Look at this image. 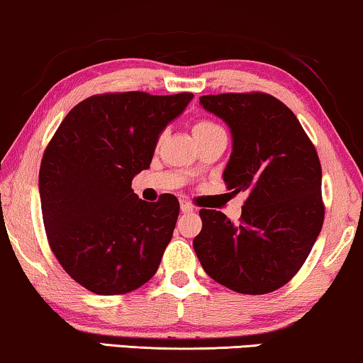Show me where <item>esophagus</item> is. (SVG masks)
<instances>
[{
    "label": "esophagus",
    "instance_id": "34e87169",
    "mask_svg": "<svg viewBox=\"0 0 363 363\" xmlns=\"http://www.w3.org/2000/svg\"><path fill=\"white\" fill-rule=\"evenodd\" d=\"M181 211H182V213H192V211H194V208H192L189 203H186V201H182V203H181Z\"/></svg>",
    "mask_w": 363,
    "mask_h": 363
}]
</instances>
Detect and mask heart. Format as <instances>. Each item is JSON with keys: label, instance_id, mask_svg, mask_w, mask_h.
I'll return each instance as SVG.
<instances>
[{"label": "heart", "instance_id": "heart-1", "mask_svg": "<svg viewBox=\"0 0 363 363\" xmlns=\"http://www.w3.org/2000/svg\"><path fill=\"white\" fill-rule=\"evenodd\" d=\"M216 132H224V130L218 125V123L213 121H208V118H201V121L194 122V125H192V135H194L196 140L201 139V137L216 134Z\"/></svg>", "mask_w": 363, "mask_h": 363}]
</instances>
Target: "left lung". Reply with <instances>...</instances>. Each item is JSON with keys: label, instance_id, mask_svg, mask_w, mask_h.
Returning <instances> with one entry per match:
<instances>
[{"label": "left lung", "instance_id": "1", "mask_svg": "<svg viewBox=\"0 0 363 363\" xmlns=\"http://www.w3.org/2000/svg\"><path fill=\"white\" fill-rule=\"evenodd\" d=\"M199 102L231 128L233 152L223 179L246 192L240 223L201 209L194 251L214 281L264 295L300 272L323 226L322 166L295 113L273 95H203Z\"/></svg>", "mask_w": 363, "mask_h": 363}]
</instances>
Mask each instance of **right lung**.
I'll use <instances>...</instances> for the list:
<instances>
[{
    "mask_svg": "<svg viewBox=\"0 0 363 363\" xmlns=\"http://www.w3.org/2000/svg\"><path fill=\"white\" fill-rule=\"evenodd\" d=\"M194 95L116 91L77 104L40 166V199L55 258L97 295H123L157 272L179 216L176 196L145 203L132 179L150 166L160 132Z\"/></svg>",
    "mask_w": 363,
    "mask_h": 363,
    "instance_id": "add662e5",
    "label": "right lung"
}]
</instances>
